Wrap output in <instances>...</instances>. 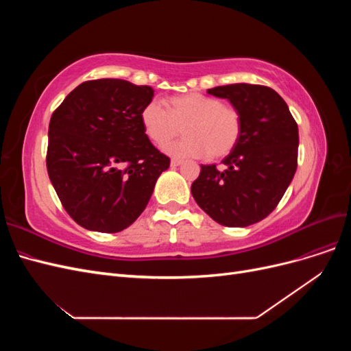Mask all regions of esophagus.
I'll return each instance as SVG.
<instances>
[{
	"instance_id": "obj_1",
	"label": "esophagus",
	"mask_w": 351,
	"mask_h": 351,
	"mask_svg": "<svg viewBox=\"0 0 351 351\" xmlns=\"http://www.w3.org/2000/svg\"><path fill=\"white\" fill-rule=\"evenodd\" d=\"M182 164H183L182 159H177V158L171 159V167H178V165H182Z\"/></svg>"
}]
</instances>
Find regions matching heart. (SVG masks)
<instances>
[{
    "label": "heart",
    "instance_id": "b5f03b06",
    "mask_svg": "<svg viewBox=\"0 0 351 351\" xmlns=\"http://www.w3.org/2000/svg\"><path fill=\"white\" fill-rule=\"evenodd\" d=\"M142 124L147 137L156 146H165L184 132V137L167 146L177 158L210 159L227 156L237 146L243 121L240 111L228 104L204 93H186L169 99L167 105L152 99L142 111Z\"/></svg>",
    "mask_w": 351,
    "mask_h": 351
}]
</instances>
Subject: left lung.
Instances as JSON below:
<instances>
[{"label":"left lung","mask_w":351,"mask_h":351,"mask_svg":"<svg viewBox=\"0 0 351 351\" xmlns=\"http://www.w3.org/2000/svg\"><path fill=\"white\" fill-rule=\"evenodd\" d=\"M241 114L237 146L224 169L202 165L192 184L196 204L226 227H247L277 208L297 169L299 129L285 101L262 84L236 83L208 89Z\"/></svg>","instance_id":"8db88e82"}]
</instances>
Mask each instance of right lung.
<instances>
[{
    "instance_id": "obj_1",
    "label": "right lung",
    "mask_w": 351,
    "mask_h": 351,
    "mask_svg": "<svg viewBox=\"0 0 351 351\" xmlns=\"http://www.w3.org/2000/svg\"><path fill=\"white\" fill-rule=\"evenodd\" d=\"M151 86L88 80L52 112L47 169L67 214L86 230L119 232L139 218L169 158L151 143L142 111Z\"/></svg>"
}]
</instances>
